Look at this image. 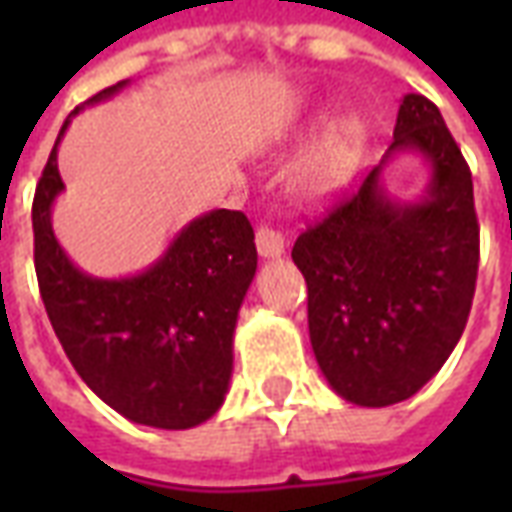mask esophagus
Returning <instances> with one entry per match:
<instances>
[{
    "mask_svg": "<svg viewBox=\"0 0 512 512\" xmlns=\"http://www.w3.org/2000/svg\"><path fill=\"white\" fill-rule=\"evenodd\" d=\"M255 244L260 257H282L285 255V235L271 224H260L255 235Z\"/></svg>",
    "mask_w": 512,
    "mask_h": 512,
    "instance_id": "1",
    "label": "esophagus"
}]
</instances>
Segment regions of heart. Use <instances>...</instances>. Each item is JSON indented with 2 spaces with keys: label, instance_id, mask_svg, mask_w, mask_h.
Segmentation results:
<instances>
[{
  "label": "heart",
  "instance_id": "1",
  "mask_svg": "<svg viewBox=\"0 0 512 512\" xmlns=\"http://www.w3.org/2000/svg\"><path fill=\"white\" fill-rule=\"evenodd\" d=\"M351 142H354V123L340 120L332 128H326L318 136V142L296 164L299 189L304 194H312V197H323V194L337 189L345 178Z\"/></svg>",
  "mask_w": 512,
  "mask_h": 512
}]
</instances>
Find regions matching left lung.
<instances>
[{
	"mask_svg": "<svg viewBox=\"0 0 512 512\" xmlns=\"http://www.w3.org/2000/svg\"><path fill=\"white\" fill-rule=\"evenodd\" d=\"M397 152L431 164L414 203L389 198L380 183ZM477 260L472 172L436 104L408 93L384 161L293 244L312 351L334 392L370 408L417 395L461 340Z\"/></svg>",
	"mask_w": 512,
	"mask_h": 512,
	"instance_id": "left-lung-1",
	"label": "left lung"
}]
</instances>
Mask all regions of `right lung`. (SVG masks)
<instances>
[{"label":"right lung","instance_id":"right-lung-1","mask_svg":"<svg viewBox=\"0 0 512 512\" xmlns=\"http://www.w3.org/2000/svg\"><path fill=\"white\" fill-rule=\"evenodd\" d=\"M126 84L106 87L87 106ZM71 117L32 202L35 274L54 334L84 384L117 414L150 428H194L222 408L230 386L235 321L257 271L255 230L241 211L216 208L186 224L142 274H84L51 230V205L65 189L57 147Z\"/></svg>","mask_w":512,"mask_h":512}]
</instances>
